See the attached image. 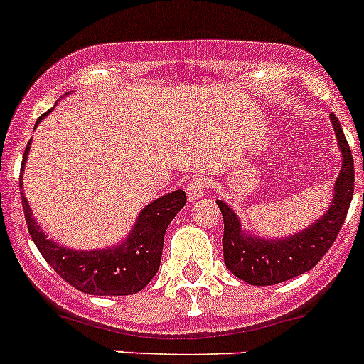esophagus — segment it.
I'll return each instance as SVG.
<instances>
[{
  "label": "esophagus",
  "instance_id": "34e87169",
  "mask_svg": "<svg viewBox=\"0 0 364 364\" xmlns=\"http://www.w3.org/2000/svg\"><path fill=\"white\" fill-rule=\"evenodd\" d=\"M208 188V181L203 179V177H194L191 181L187 183V196L191 202L198 200V198H202V194Z\"/></svg>",
  "mask_w": 364,
  "mask_h": 364
}]
</instances>
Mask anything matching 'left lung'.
I'll return each mask as SVG.
<instances>
[{
    "instance_id": "1",
    "label": "left lung",
    "mask_w": 364,
    "mask_h": 364,
    "mask_svg": "<svg viewBox=\"0 0 364 364\" xmlns=\"http://www.w3.org/2000/svg\"><path fill=\"white\" fill-rule=\"evenodd\" d=\"M331 123L335 127L338 147L344 156L342 170L335 183V196L329 211L310 228L303 230L294 237L279 241L252 237L249 233L241 232L237 215L224 202H217L224 218V264L237 279L254 286L279 284L310 271L335 243L353 198L355 172L351 149L346 141L341 123L333 114Z\"/></svg>"
}]
</instances>
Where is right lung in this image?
I'll use <instances>...</instances> for the list:
<instances>
[{
  "label": "right lung",
  "instance_id": "right-lung-1",
  "mask_svg": "<svg viewBox=\"0 0 364 364\" xmlns=\"http://www.w3.org/2000/svg\"><path fill=\"white\" fill-rule=\"evenodd\" d=\"M46 114L41 115L38 121ZM28 151L29 144L22 156V172ZM185 203H187L185 192H170L149 203L140 213L136 226L119 247L105 250H69L50 241L38 230L28 200L22 192L23 217L38 252L43 254V258L52 265L61 279L90 295H132L146 288L161 265L162 245H164L168 224L185 208Z\"/></svg>",
  "mask_w": 364,
  "mask_h": 364
}]
</instances>
